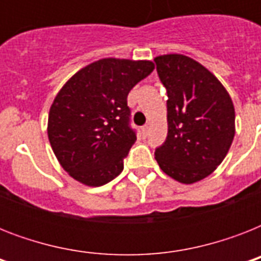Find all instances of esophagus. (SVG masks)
<instances>
[{
    "instance_id": "esophagus-1",
    "label": "esophagus",
    "mask_w": 261,
    "mask_h": 261,
    "mask_svg": "<svg viewBox=\"0 0 261 261\" xmlns=\"http://www.w3.org/2000/svg\"><path fill=\"white\" fill-rule=\"evenodd\" d=\"M141 131H142V135H143V137H146L147 133H149V127H147V126H143L142 128H141Z\"/></svg>"
}]
</instances>
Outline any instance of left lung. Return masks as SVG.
I'll use <instances>...</instances> for the list:
<instances>
[{
  "mask_svg": "<svg viewBox=\"0 0 261 261\" xmlns=\"http://www.w3.org/2000/svg\"><path fill=\"white\" fill-rule=\"evenodd\" d=\"M167 88L168 137L154 157L164 173L194 184L218 168L236 134L234 106L208 69L182 54L154 58Z\"/></svg>",
  "mask_w": 261,
  "mask_h": 261,
  "instance_id": "left-lung-1",
  "label": "left lung"
}]
</instances>
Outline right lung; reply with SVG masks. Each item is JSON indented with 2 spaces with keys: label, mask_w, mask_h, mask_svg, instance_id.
Returning a JSON list of instances; mask_svg holds the SVG:
<instances>
[{
  "label": "right lung",
  "mask_w": 261,
  "mask_h": 261,
  "mask_svg": "<svg viewBox=\"0 0 261 261\" xmlns=\"http://www.w3.org/2000/svg\"><path fill=\"white\" fill-rule=\"evenodd\" d=\"M153 70L151 61L98 59L57 93L47 134L61 167L74 180L100 187L120 174L123 159L137 141L128 127L127 96Z\"/></svg>",
  "instance_id": "add662e5"
}]
</instances>
